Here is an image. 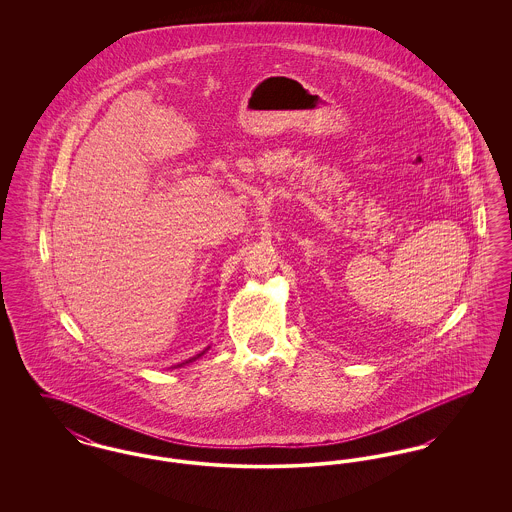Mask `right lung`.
I'll return each instance as SVG.
<instances>
[{"label":"right lung","mask_w":512,"mask_h":512,"mask_svg":"<svg viewBox=\"0 0 512 512\" xmlns=\"http://www.w3.org/2000/svg\"><path fill=\"white\" fill-rule=\"evenodd\" d=\"M207 349H209V347H207ZM207 349H205V351H207ZM205 351H201V353H197V355H195V357H192V359H190V361H186V363H182V365H188V363H194L195 359H199V357H201V355H205ZM182 365H178V366H182Z\"/></svg>","instance_id":"1"}]
</instances>
